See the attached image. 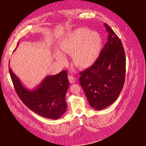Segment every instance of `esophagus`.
Masks as SVG:
<instances>
[{"label":"esophagus","mask_w":146,"mask_h":146,"mask_svg":"<svg viewBox=\"0 0 146 146\" xmlns=\"http://www.w3.org/2000/svg\"><path fill=\"white\" fill-rule=\"evenodd\" d=\"M68 79L69 82H70V83H74L76 81V79L72 76H69L68 77Z\"/></svg>","instance_id":"1"}]
</instances>
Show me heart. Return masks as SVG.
Masks as SVG:
<instances>
[{
    "instance_id": "b5f03b06",
    "label": "heart",
    "mask_w": 146,
    "mask_h": 146,
    "mask_svg": "<svg viewBox=\"0 0 146 146\" xmlns=\"http://www.w3.org/2000/svg\"><path fill=\"white\" fill-rule=\"evenodd\" d=\"M61 52H57L56 59L64 64L66 58L63 55H72L76 66L87 68L98 60L102 49V38L97 32L90 31L86 28H79L68 33L61 41Z\"/></svg>"
}]
</instances>
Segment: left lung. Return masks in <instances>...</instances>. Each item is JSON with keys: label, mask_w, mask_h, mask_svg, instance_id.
<instances>
[{"label": "left lung", "mask_w": 146, "mask_h": 146, "mask_svg": "<svg viewBox=\"0 0 146 146\" xmlns=\"http://www.w3.org/2000/svg\"><path fill=\"white\" fill-rule=\"evenodd\" d=\"M108 41L96 62L80 73L79 82L90 105L102 110L115 101L123 88L126 58L122 42L113 31L104 24Z\"/></svg>", "instance_id": "left-lung-1"}]
</instances>
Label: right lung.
Instances as JSON below:
<instances>
[{
    "instance_id": "1",
    "label": "right lung",
    "mask_w": 146,
    "mask_h": 146,
    "mask_svg": "<svg viewBox=\"0 0 146 146\" xmlns=\"http://www.w3.org/2000/svg\"><path fill=\"white\" fill-rule=\"evenodd\" d=\"M9 72L17 94L28 108L44 118L57 119L63 116L67 108L65 97L69 86L67 71L63 70L56 75L46 76L33 90L23 85L10 67Z\"/></svg>"
}]
</instances>
